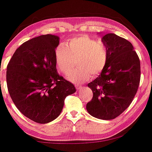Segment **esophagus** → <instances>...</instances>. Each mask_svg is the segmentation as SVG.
<instances>
[{
	"label": "esophagus",
	"mask_w": 152,
	"mask_h": 152,
	"mask_svg": "<svg viewBox=\"0 0 152 152\" xmlns=\"http://www.w3.org/2000/svg\"><path fill=\"white\" fill-rule=\"evenodd\" d=\"M75 87H76V88L77 89V90H79V89H81L82 88V86L80 85H76L75 86Z\"/></svg>",
	"instance_id": "esophagus-1"
}]
</instances>
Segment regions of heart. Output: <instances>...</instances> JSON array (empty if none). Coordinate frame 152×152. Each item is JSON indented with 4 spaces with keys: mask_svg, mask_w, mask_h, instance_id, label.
<instances>
[{
    "mask_svg": "<svg viewBox=\"0 0 152 152\" xmlns=\"http://www.w3.org/2000/svg\"><path fill=\"white\" fill-rule=\"evenodd\" d=\"M107 59L108 50L105 45L87 35L72 38L66 45H59L55 51L56 64L64 74L72 70L77 60L78 68L67 76L74 83H83L91 76H98L106 66Z\"/></svg>",
    "mask_w": 152,
    "mask_h": 152,
    "instance_id": "heart-1",
    "label": "heart"
}]
</instances>
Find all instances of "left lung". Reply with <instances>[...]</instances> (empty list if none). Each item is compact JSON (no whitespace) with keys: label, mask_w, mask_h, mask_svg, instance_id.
<instances>
[{"label":"left lung","mask_w":152,"mask_h":152,"mask_svg":"<svg viewBox=\"0 0 152 152\" xmlns=\"http://www.w3.org/2000/svg\"><path fill=\"white\" fill-rule=\"evenodd\" d=\"M102 42L108 59L98 77L88 84L94 96L86 110L94 118L109 120L122 114L134 99L140 81V61L127 39L109 33Z\"/></svg>","instance_id":"left-lung-1"}]
</instances>
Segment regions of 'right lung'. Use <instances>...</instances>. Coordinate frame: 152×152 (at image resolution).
<instances>
[{"label": "right lung", "mask_w": 152, "mask_h": 152, "mask_svg": "<svg viewBox=\"0 0 152 152\" xmlns=\"http://www.w3.org/2000/svg\"><path fill=\"white\" fill-rule=\"evenodd\" d=\"M59 37L45 34L32 38L16 49L6 71L8 92L27 118L48 123L59 115L66 97L76 88L57 73L56 48Z\"/></svg>", "instance_id": "right-lung-1"}]
</instances>
